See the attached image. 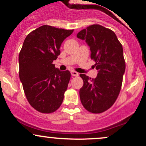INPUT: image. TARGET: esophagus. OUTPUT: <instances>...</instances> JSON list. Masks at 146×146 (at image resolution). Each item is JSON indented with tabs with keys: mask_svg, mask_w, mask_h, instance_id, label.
I'll return each mask as SVG.
<instances>
[{
	"mask_svg": "<svg viewBox=\"0 0 146 146\" xmlns=\"http://www.w3.org/2000/svg\"><path fill=\"white\" fill-rule=\"evenodd\" d=\"M71 73L72 76H75V77H77V76H78V75H79V73H78V72H76V71H71Z\"/></svg>",
	"mask_w": 146,
	"mask_h": 146,
	"instance_id": "34e87169",
	"label": "esophagus"
}]
</instances>
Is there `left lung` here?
<instances>
[{
	"label": "left lung",
	"instance_id": "8db88e82",
	"mask_svg": "<svg viewBox=\"0 0 146 146\" xmlns=\"http://www.w3.org/2000/svg\"><path fill=\"white\" fill-rule=\"evenodd\" d=\"M90 46V58L98 71L96 78L80 74L84 84L80 97L85 109L102 113L109 109L118 98L125 69L123 47L112 30L100 25H92L78 33Z\"/></svg>",
	"mask_w": 146,
	"mask_h": 146
}]
</instances>
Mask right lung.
<instances>
[{"instance_id":"add662e5","label":"right lung","mask_w":146,"mask_h":146,"mask_svg":"<svg viewBox=\"0 0 146 146\" xmlns=\"http://www.w3.org/2000/svg\"><path fill=\"white\" fill-rule=\"evenodd\" d=\"M73 32L43 25L25 38L19 53V77L29 104L42 113H51L61 106L71 73L60 71L53 60L60 54V46Z\"/></svg>"}]
</instances>
